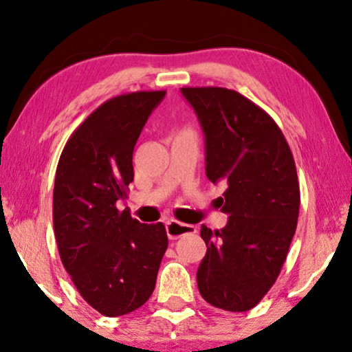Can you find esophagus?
I'll use <instances>...</instances> for the list:
<instances>
[{
	"label": "esophagus",
	"mask_w": 352,
	"mask_h": 352,
	"mask_svg": "<svg viewBox=\"0 0 352 352\" xmlns=\"http://www.w3.org/2000/svg\"><path fill=\"white\" fill-rule=\"evenodd\" d=\"M192 232H195L194 226L182 224V223H179V221H176V219H170L166 223V234H168V237H170L171 240L179 239V237H182V235L192 234Z\"/></svg>",
	"instance_id": "34e87169"
}]
</instances>
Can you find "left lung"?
I'll return each mask as SVG.
<instances>
[{
    "label": "left lung",
    "instance_id": "obj_1",
    "mask_svg": "<svg viewBox=\"0 0 352 352\" xmlns=\"http://www.w3.org/2000/svg\"><path fill=\"white\" fill-rule=\"evenodd\" d=\"M205 134L206 177L226 190L218 206L228 224L200 235L206 254L197 271L200 295L211 306L245 312L277 280L295 235L300 182L277 123L237 91L181 88Z\"/></svg>",
    "mask_w": 352,
    "mask_h": 352
}]
</instances>
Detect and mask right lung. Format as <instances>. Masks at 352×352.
<instances>
[{
	"label": "right lung",
	"instance_id": "1",
	"mask_svg": "<svg viewBox=\"0 0 352 352\" xmlns=\"http://www.w3.org/2000/svg\"><path fill=\"white\" fill-rule=\"evenodd\" d=\"M166 91H136L99 105L67 141L56 170L57 248L83 300L102 316L136 311L151 298L168 248L165 226L120 211L133 182V152Z\"/></svg>",
	"mask_w": 352,
	"mask_h": 352
}]
</instances>
